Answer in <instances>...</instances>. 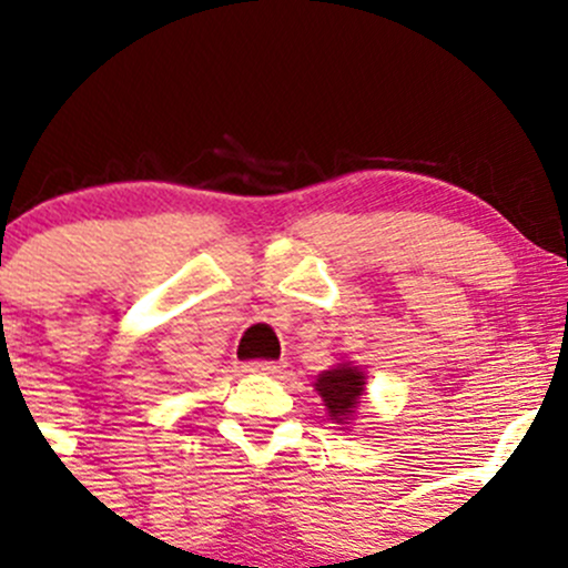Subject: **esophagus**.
<instances>
[{
	"mask_svg": "<svg viewBox=\"0 0 568 568\" xmlns=\"http://www.w3.org/2000/svg\"><path fill=\"white\" fill-rule=\"evenodd\" d=\"M283 369V364L277 361H247L245 372H253V375H277Z\"/></svg>",
	"mask_w": 568,
	"mask_h": 568,
	"instance_id": "obj_1",
	"label": "esophagus"
}]
</instances>
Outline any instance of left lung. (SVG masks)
<instances>
[{"mask_svg":"<svg viewBox=\"0 0 568 568\" xmlns=\"http://www.w3.org/2000/svg\"><path fill=\"white\" fill-rule=\"evenodd\" d=\"M315 390L326 402L328 415L334 420H347V415L353 413L355 404L361 402V390H364V372H358L355 366H336L332 372H323L317 377Z\"/></svg>","mask_w":568,"mask_h":568,"instance_id":"obj_1","label":"left lung"}]
</instances>
